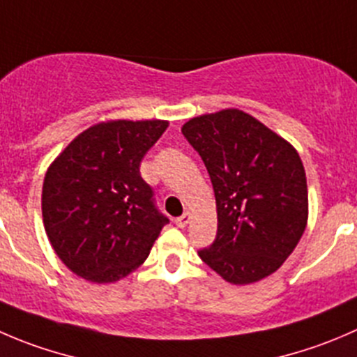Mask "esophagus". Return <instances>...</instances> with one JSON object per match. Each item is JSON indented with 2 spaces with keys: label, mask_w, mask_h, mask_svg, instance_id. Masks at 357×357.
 Segmentation results:
<instances>
[{
  "label": "esophagus",
  "mask_w": 357,
  "mask_h": 357,
  "mask_svg": "<svg viewBox=\"0 0 357 357\" xmlns=\"http://www.w3.org/2000/svg\"><path fill=\"white\" fill-rule=\"evenodd\" d=\"M188 223H190V213H183L181 216L176 218V225H178L179 228H185Z\"/></svg>",
  "instance_id": "esophagus-1"
}]
</instances>
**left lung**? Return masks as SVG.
<instances>
[{
  "label": "left lung",
  "instance_id": "obj_1",
  "mask_svg": "<svg viewBox=\"0 0 357 357\" xmlns=\"http://www.w3.org/2000/svg\"><path fill=\"white\" fill-rule=\"evenodd\" d=\"M181 132L202 158L216 197V238L199 256L231 284L271 275L307 225L305 169L296 150L238 109L197 116Z\"/></svg>",
  "mask_w": 357,
  "mask_h": 357
}]
</instances>
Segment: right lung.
Masks as SVG:
<instances>
[{
	"label": "right lung",
	"mask_w": 357,
	"mask_h": 357,
	"mask_svg": "<svg viewBox=\"0 0 357 357\" xmlns=\"http://www.w3.org/2000/svg\"><path fill=\"white\" fill-rule=\"evenodd\" d=\"M165 129L162 120L98 123L48 169L41 195L45 230L59 258L79 278L115 282L129 275L169 223L139 172Z\"/></svg>",
	"instance_id": "right-lung-1"
}]
</instances>
